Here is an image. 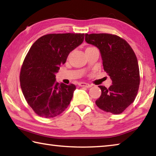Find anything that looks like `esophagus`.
Masks as SVG:
<instances>
[{"label": "esophagus", "mask_w": 156, "mask_h": 156, "mask_svg": "<svg viewBox=\"0 0 156 156\" xmlns=\"http://www.w3.org/2000/svg\"><path fill=\"white\" fill-rule=\"evenodd\" d=\"M78 85L80 87H86V88H90L92 86L91 84L86 83H80L78 84Z\"/></svg>", "instance_id": "1"}]
</instances>
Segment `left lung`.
<instances>
[{"label":"left lung","instance_id":"1","mask_svg":"<svg viewBox=\"0 0 156 156\" xmlns=\"http://www.w3.org/2000/svg\"><path fill=\"white\" fill-rule=\"evenodd\" d=\"M85 41L99 49L105 72L112 80L108 89L98 86L102 94L96 104L105 112L120 114L138 91L140 71L135 53L127 42L114 34H86Z\"/></svg>","mask_w":156,"mask_h":156}]
</instances>
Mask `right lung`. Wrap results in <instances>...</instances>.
Returning <instances> with one entry per match:
<instances>
[{"label": "right lung", "instance_id": "add662e5", "mask_svg": "<svg viewBox=\"0 0 156 156\" xmlns=\"http://www.w3.org/2000/svg\"><path fill=\"white\" fill-rule=\"evenodd\" d=\"M84 38V34H47L29 50L20 69V87L26 101L38 115L56 117L69 105L76 86L59 84L55 74Z\"/></svg>", "mask_w": 156, "mask_h": 156}]
</instances>
